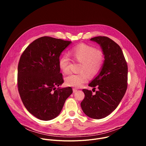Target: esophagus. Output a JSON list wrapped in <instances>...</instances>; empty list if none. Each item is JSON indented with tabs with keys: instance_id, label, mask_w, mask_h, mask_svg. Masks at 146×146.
<instances>
[{
	"instance_id": "34e87169",
	"label": "esophagus",
	"mask_w": 146,
	"mask_h": 146,
	"mask_svg": "<svg viewBox=\"0 0 146 146\" xmlns=\"http://www.w3.org/2000/svg\"><path fill=\"white\" fill-rule=\"evenodd\" d=\"M77 92V90H76V88H73V93H76V92Z\"/></svg>"
}]
</instances>
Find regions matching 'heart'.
I'll list each match as a JSON object with an SVG mask.
<instances>
[{
	"label": "heart",
	"instance_id": "heart-1",
	"mask_svg": "<svg viewBox=\"0 0 146 146\" xmlns=\"http://www.w3.org/2000/svg\"><path fill=\"white\" fill-rule=\"evenodd\" d=\"M69 54L74 59L81 62L79 70L86 72L93 75L99 72L104 60L103 52L94 47L86 44H80L73 47ZM70 59L68 54L62 55L59 60L60 69L65 73L70 70ZM70 73L65 77V82L68 86L79 88L88 80L85 72Z\"/></svg>",
	"mask_w": 146,
	"mask_h": 146
}]
</instances>
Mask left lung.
Instances as JSON below:
<instances>
[{"label":"left lung","mask_w":146,"mask_h":146,"mask_svg":"<svg viewBox=\"0 0 146 146\" xmlns=\"http://www.w3.org/2000/svg\"><path fill=\"white\" fill-rule=\"evenodd\" d=\"M101 47L104 55L103 64L98 76L88 84L97 87L93 94L83 89L85 98L81 103V109L87 116L94 119L105 118L118 106L127 88L128 66L121 47L113 40L105 36L90 39Z\"/></svg>","instance_id":"8db88e82"}]
</instances>
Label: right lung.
Returning <instances> with one entry per match:
<instances>
[{
	"label": "right lung",
	"mask_w": 146,
	"mask_h": 146,
	"mask_svg": "<svg viewBox=\"0 0 146 146\" xmlns=\"http://www.w3.org/2000/svg\"><path fill=\"white\" fill-rule=\"evenodd\" d=\"M71 43L41 37L31 43L21 56L18 66L19 94L27 110L41 120L56 118L73 93L70 87H59L64 83L59 56Z\"/></svg>",
	"instance_id": "add662e5"
}]
</instances>
